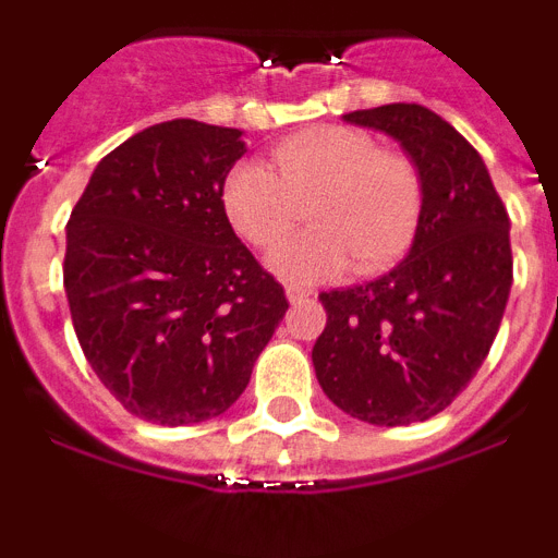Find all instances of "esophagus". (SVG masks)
Instances as JSON below:
<instances>
[{"instance_id": "34e87169", "label": "esophagus", "mask_w": 558, "mask_h": 558, "mask_svg": "<svg viewBox=\"0 0 558 558\" xmlns=\"http://www.w3.org/2000/svg\"><path fill=\"white\" fill-rule=\"evenodd\" d=\"M284 293H288V302L290 304H302V302H310L313 299V290L310 288H302V284H284Z\"/></svg>"}]
</instances>
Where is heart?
Returning <instances> with one entry per match:
<instances>
[{"label":"heart","mask_w":558,"mask_h":558,"mask_svg":"<svg viewBox=\"0 0 558 558\" xmlns=\"http://www.w3.org/2000/svg\"><path fill=\"white\" fill-rule=\"evenodd\" d=\"M274 169L236 165L226 175L223 211L245 243L270 251L307 220L313 229L270 256L288 282L313 284L343 274H377L411 248L425 179L402 150H383L368 131L324 125L295 133L270 153Z\"/></svg>","instance_id":"obj_1"}]
</instances>
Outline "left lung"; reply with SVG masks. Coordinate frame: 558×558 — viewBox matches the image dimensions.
<instances>
[{
	"mask_svg": "<svg viewBox=\"0 0 558 558\" xmlns=\"http://www.w3.org/2000/svg\"><path fill=\"white\" fill-rule=\"evenodd\" d=\"M391 133L425 179L411 254L379 279L322 293L315 377L349 416L402 427L445 411L489 354L509 302V211L481 153L416 102L343 113Z\"/></svg>",
	"mask_w": 558,
	"mask_h": 558,
	"instance_id": "1",
	"label": "left lung"
}]
</instances>
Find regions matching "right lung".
I'll return each instance as SVG.
<instances>
[{
    "label": "right lung",
    "mask_w": 558,
    "mask_h": 558,
    "mask_svg": "<svg viewBox=\"0 0 558 558\" xmlns=\"http://www.w3.org/2000/svg\"><path fill=\"white\" fill-rule=\"evenodd\" d=\"M240 136L195 120L133 133L97 165L66 223L63 288L83 354L153 425L229 411L290 307L223 211Z\"/></svg>",
    "instance_id": "right-lung-1"
}]
</instances>
